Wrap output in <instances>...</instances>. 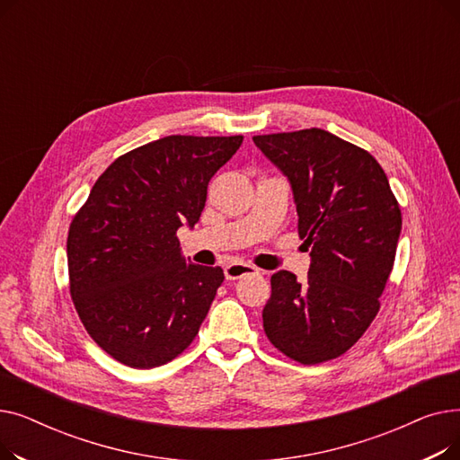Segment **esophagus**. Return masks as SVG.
Wrapping results in <instances>:
<instances>
[{
  "instance_id": "34e87169",
  "label": "esophagus",
  "mask_w": 460,
  "mask_h": 460,
  "mask_svg": "<svg viewBox=\"0 0 460 460\" xmlns=\"http://www.w3.org/2000/svg\"><path fill=\"white\" fill-rule=\"evenodd\" d=\"M252 274H259V270L255 267H252V264H246V262H231L226 267V279H240L244 276H252Z\"/></svg>"
}]
</instances>
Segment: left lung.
Wrapping results in <instances>:
<instances>
[{
    "label": "left lung",
    "mask_w": 460,
    "mask_h": 460,
    "mask_svg": "<svg viewBox=\"0 0 460 460\" xmlns=\"http://www.w3.org/2000/svg\"><path fill=\"white\" fill-rule=\"evenodd\" d=\"M291 182L307 278H270L262 309L270 343L304 366L345 354L380 309L401 234V208L380 164L321 128L253 136Z\"/></svg>",
    "instance_id": "left-lung-1"
}]
</instances>
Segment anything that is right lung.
Returning <instances> with one entry per match:
<instances>
[{
  "label": "right lung",
  "instance_id": "add662e5",
  "mask_svg": "<svg viewBox=\"0 0 460 460\" xmlns=\"http://www.w3.org/2000/svg\"><path fill=\"white\" fill-rule=\"evenodd\" d=\"M243 136H167L119 156L96 179L66 238L70 296L93 341L134 369L196 340L220 267L186 262L177 229L199 222L207 186Z\"/></svg>",
  "mask_w": 460,
  "mask_h": 460
}]
</instances>
